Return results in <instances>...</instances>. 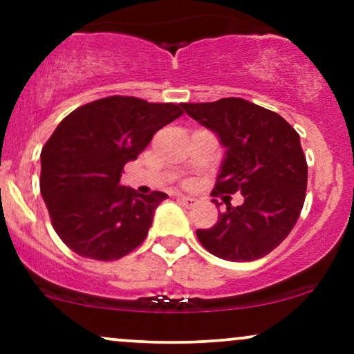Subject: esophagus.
I'll return each mask as SVG.
<instances>
[{
    "label": "esophagus",
    "mask_w": 354,
    "mask_h": 354,
    "mask_svg": "<svg viewBox=\"0 0 354 354\" xmlns=\"http://www.w3.org/2000/svg\"><path fill=\"white\" fill-rule=\"evenodd\" d=\"M178 200H180L181 205L186 206V208H191V206H194V203H196V200L191 196H180Z\"/></svg>",
    "instance_id": "obj_1"
}]
</instances>
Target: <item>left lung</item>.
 Here are the masks:
<instances>
[{"mask_svg": "<svg viewBox=\"0 0 354 354\" xmlns=\"http://www.w3.org/2000/svg\"><path fill=\"white\" fill-rule=\"evenodd\" d=\"M181 108L226 149L211 194L239 191L245 198L236 208L226 201L216 225L196 230L198 239L226 261L263 258L290 234L303 209L308 165L299 135L278 113L241 98Z\"/></svg>", "mask_w": 354, "mask_h": 354, "instance_id": "obj_1", "label": "left lung"}]
</instances>
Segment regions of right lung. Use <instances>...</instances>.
Instances as JSON below:
<instances>
[{
  "mask_svg": "<svg viewBox=\"0 0 354 354\" xmlns=\"http://www.w3.org/2000/svg\"><path fill=\"white\" fill-rule=\"evenodd\" d=\"M183 115L181 104L109 96L80 106L41 149L39 188L53 228L83 258L113 261L145 241L154 209L168 194H140L120 183L158 129Z\"/></svg>",
  "mask_w": 354,
  "mask_h": 354,
  "instance_id": "right-lung-1",
  "label": "right lung"
}]
</instances>
